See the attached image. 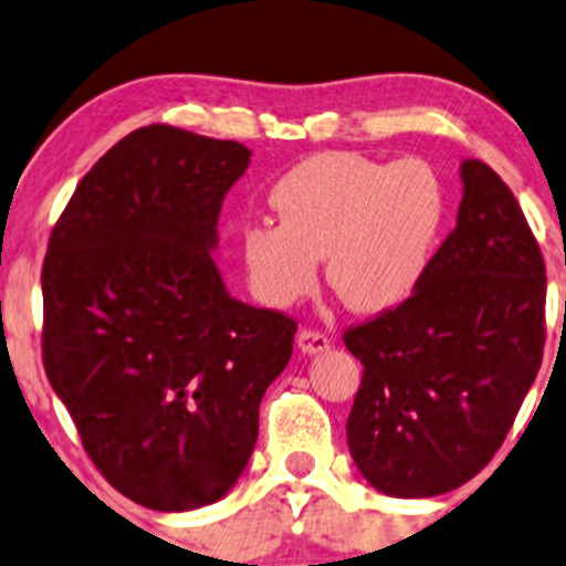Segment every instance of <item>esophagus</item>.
<instances>
[{
	"mask_svg": "<svg viewBox=\"0 0 566 566\" xmlns=\"http://www.w3.org/2000/svg\"><path fill=\"white\" fill-rule=\"evenodd\" d=\"M298 347L304 353H323L331 347V339H328V334H323V331H317V328H301L298 331Z\"/></svg>",
	"mask_w": 566,
	"mask_h": 566,
	"instance_id": "1",
	"label": "esophagus"
}]
</instances>
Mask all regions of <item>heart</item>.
I'll return each instance as SVG.
<instances>
[{
	"label": "heart",
	"mask_w": 566,
	"mask_h": 566,
	"mask_svg": "<svg viewBox=\"0 0 566 566\" xmlns=\"http://www.w3.org/2000/svg\"><path fill=\"white\" fill-rule=\"evenodd\" d=\"M279 224L241 232L251 290L271 306H293L328 284L350 310L386 312L424 279L447 224V191L419 158L378 161L356 150L317 153L271 188Z\"/></svg>",
	"instance_id": "heart-1"
}]
</instances>
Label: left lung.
Instances as JSON below:
<instances>
[{
	"label": "left lung",
	"instance_id": "8db88e82",
	"mask_svg": "<svg viewBox=\"0 0 566 566\" xmlns=\"http://www.w3.org/2000/svg\"><path fill=\"white\" fill-rule=\"evenodd\" d=\"M545 293L515 193L484 161H465L458 227L416 293L342 334L364 364L347 447L373 488L427 499L493 460L539 373Z\"/></svg>",
	"mask_w": 566,
	"mask_h": 566
}]
</instances>
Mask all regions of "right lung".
I'll use <instances>...</instances> for the list:
<instances>
[{"label": "right lung", "instance_id": "1", "mask_svg": "<svg viewBox=\"0 0 566 566\" xmlns=\"http://www.w3.org/2000/svg\"><path fill=\"white\" fill-rule=\"evenodd\" d=\"M241 142L145 125L82 177L43 260V367L93 465L158 512L219 501L293 356L284 312L230 298L210 249Z\"/></svg>", "mask_w": 566, "mask_h": 566}]
</instances>
